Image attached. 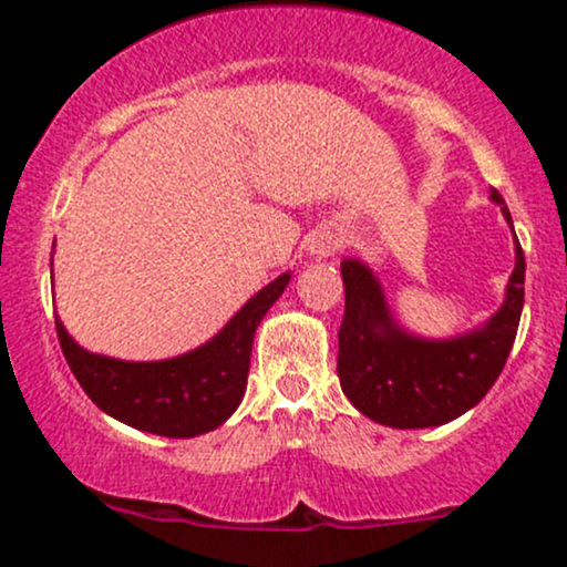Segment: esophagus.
Returning <instances> with one entry per match:
<instances>
[{"label":"esophagus","mask_w":567,"mask_h":567,"mask_svg":"<svg viewBox=\"0 0 567 567\" xmlns=\"http://www.w3.org/2000/svg\"><path fill=\"white\" fill-rule=\"evenodd\" d=\"M341 247H343L341 231L330 229V226H324V229L315 231V237H311L309 252L315 258H330V256H336V252L341 250Z\"/></svg>","instance_id":"esophagus-1"}]
</instances>
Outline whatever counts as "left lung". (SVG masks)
I'll list each match as a JSON object with an SVG mask.
<instances>
[{"label":"left lung","mask_w":567,"mask_h":567,"mask_svg":"<svg viewBox=\"0 0 567 567\" xmlns=\"http://www.w3.org/2000/svg\"><path fill=\"white\" fill-rule=\"evenodd\" d=\"M491 199L512 226L496 188ZM341 275L347 309L338 330V379L362 415L394 429L442 426L491 392L523 315L525 256L519 243H514V271L501 309L483 328L442 341L402 330L389 311L381 282L362 261L347 258Z\"/></svg>","instance_id":"obj_1"}]
</instances>
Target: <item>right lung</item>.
Returning a JSON list of instances; mask_svg holds the SVG:
<instances>
[{"instance_id": "right-lung-1", "label": "right lung", "mask_w": 567, "mask_h": 567, "mask_svg": "<svg viewBox=\"0 0 567 567\" xmlns=\"http://www.w3.org/2000/svg\"><path fill=\"white\" fill-rule=\"evenodd\" d=\"M279 275L199 349L159 362H125L82 349L55 317L58 341L71 373L103 413L159 437H197L213 432L243 402L252 336L271 303L288 288Z\"/></svg>"}]
</instances>
